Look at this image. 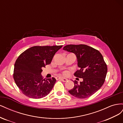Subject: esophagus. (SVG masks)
Listing matches in <instances>:
<instances>
[{
	"instance_id": "esophagus-1",
	"label": "esophagus",
	"mask_w": 123,
	"mask_h": 123,
	"mask_svg": "<svg viewBox=\"0 0 123 123\" xmlns=\"http://www.w3.org/2000/svg\"><path fill=\"white\" fill-rule=\"evenodd\" d=\"M56 80H61L62 81H64V82H65V81H67L68 80L67 79H65V78H62V77H59L57 76L56 77Z\"/></svg>"
}]
</instances>
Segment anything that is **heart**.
Masks as SVG:
<instances>
[{
    "label": "heart",
    "mask_w": 123,
    "mask_h": 123,
    "mask_svg": "<svg viewBox=\"0 0 123 123\" xmlns=\"http://www.w3.org/2000/svg\"><path fill=\"white\" fill-rule=\"evenodd\" d=\"M62 74L64 76H68L70 75V71L68 70H64L62 72Z\"/></svg>",
    "instance_id": "1"
}]
</instances>
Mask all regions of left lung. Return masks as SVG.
Here are the masks:
<instances>
[{
    "mask_svg": "<svg viewBox=\"0 0 123 123\" xmlns=\"http://www.w3.org/2000/svg\"><path fill=\"white\" fill-rule=\"evenodd\" d=\"M63 49L76 56L78 66L80 68L74 76L83 79L78 84L73 81L74 86L69 91L73 96L79 98L90 97L102 87L107 72V66L99 51L86 44H68Z\"/></svg>",
    "mask_w": 123,
    "mask_h": 123,
    "instance_id": "left-lung-1",
    "label": "left lung"
}]
</instances>
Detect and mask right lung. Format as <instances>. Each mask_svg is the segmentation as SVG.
I'll return each instance as SVG.
<instances>
[{"label": "right lung", "instance_id": "right-lung-1", "mask_svg": "<svg viewBox=\"0 0 123 123\" xmlns=\"http://www.w3.org/2000/svg\"><path fill=\"white\" fill-rule=\"evenodd\" d=\"M62 46H34L22 53L14 65L13 78L23 93L30 98L45 97L56 82L54 77L43 79L42 68L51 64L54 55Z\"/></svg>", "mask_w": 123, "mask_h": 123}]
</instances>
